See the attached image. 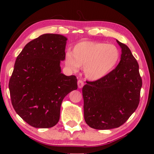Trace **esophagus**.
<instances>
[{
  "instance_id": "1",
  "label": "esophagus",
  "mask_w": 154,
  "mask_h": 154,
  "mask_svg": "<svg viewBox=\"0 0 154 154\" xmlns=\"http://www.w3.org/2000/svg\"><path fill=\"white\" fill-rule=\"evenodd\" d=\"M77 85H78V87L79 88V89H81V88L83 87V86L85 85V83H84V82L82 80H78V82H77Z\"/></svg>"
}]
</instances>
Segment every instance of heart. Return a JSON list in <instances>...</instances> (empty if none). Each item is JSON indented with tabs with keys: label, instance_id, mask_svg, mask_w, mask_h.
<instances>
[{
	"label": "heart",
	"instance_id": "obj_1",
	"mask_svg": "<svg viewBox=\"0 0 154 154\" xmlns=\"http://www.w3.org/2000/svg\"><path fill=\"white\" fill-rule=\"evenodd\" d=\"M120 53L113 44L85 41L76 44L72 52L65 54L66 66L72 71L84 67V74L89 80H98L113 70L119 63Z\"/></svg>",
	"mask_w": 154,
	"mask_h": 154
}]
</instances>
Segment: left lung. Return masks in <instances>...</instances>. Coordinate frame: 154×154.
Wrapping results in <instances>:
<instances>
[{
  "mask_svg": "<svg viewBox=\"0 0 154 154\" xmlns=\"http://www.w3.org/2000/svg\"><path fill=\"white\" fill-rule=\"evenodd\" d=\"M122 49L120 61L113 70L82 88L86 123L96 130H110L123 125L138 107L142 80L138 63L130 49L117 40Z\"/></svg>",
  "mask_w": 154,
  "mask_h": 154,
  "instance_id": "1",
  "label": "left lung"
}]
</instances>
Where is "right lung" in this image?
Listing matches in <instances>:
<instances>
[{"mask_svg": "<svg viewBox=\"0 0 154 154\" xmlns=\"http://www.w3.org/2000/svg\"><path fill=\"white\" fill-rule=\"evenodd\" d=\"M67 40L60 34H43L29 42L15 60L9 82L12 105L34 128L56 125L63 98L77 89L75 75L61 73Z\"/></svg>", "mask_w": 154, "mask_h": 154, "instance_id": "add662e5", "label": "right lung"}]
</instances>
